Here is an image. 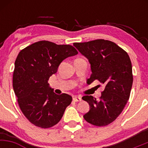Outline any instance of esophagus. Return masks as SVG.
Listing matches in <instances>:
<instances>
[{"label": "esophagus", "mask_w": 148, "mask_h": 148, "mask_svg": "<svg viewBox=\"0 0 148 148\" xmlns=\"http://www.w3.org/2000/svg\"><path fill=\"white\" fill-rule=\"evenodd\" d=\"M73 100H74V101H81V97H79V96H74V97H73Z\"/></svg>", "instance_id": "obj_1"}]
</instances>
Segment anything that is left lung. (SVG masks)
<instances>
[{"label": "left lung", "instance_id": "1", "mask_svg": "<svg viewBox=\"0 0 148 148\" xmlns=\"http://www.w3.org/2000/svg\"><path fill=\"white\" fill-rule=\"evenodd\" d=\"M74 46L90 64L92 74L88 84L95 80L105 85L99 100L86 95L82 99L90 105L84 115L88 123L98 127L109 125L118 117L130 98L133 84L130 56L114 42L96 40Z\"/></svg>", "mask_w": 148, "mask_h": 148}]
</instances>
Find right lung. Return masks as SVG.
I'll list each match as a JSON object with an SVG mask.
<instances>
[{"instance_id":"right-lung-1","label":"right lung","mask_w":148,"mask_h":148,"mask_svg":"<svg viewBox=\"0 0 148 148\" xmlns=\"http://www.w3.org/2000/svg\"><path fill=\"white\" fill-rule=\"evenodd\" d=\"M78 53L72 46L40 41L18 54L13 74V89L22 113L35 126L49 128L62 118L72 102L69 95L56 94L48 80L64 59Z\"/></svg>"}]
</instances>
